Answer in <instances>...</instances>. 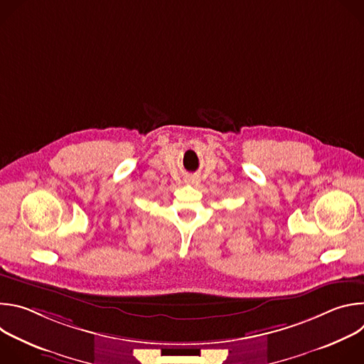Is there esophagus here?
Returning a JSON list of instances; mask_svg holds the SVG:
<instances>
[{"instance_id": "obj_1", "label": "esophagus", "mask_w": 364, "mask_h": 364, "mask_svg": "<svg viewBox=\"0 0 364 364\" xmlns=\"http://www.w3.org/2000/svg\"><path fill=\"white\" fill-rule=\"evenodd\" d=\"M184 181H186L187 184H191V186H197V184H198V181H200V178H198L197 176H187Z\"/></svg>"}]
</instances>
